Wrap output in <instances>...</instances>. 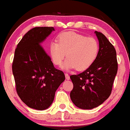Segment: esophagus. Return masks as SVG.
<instances>
[{
	"label": "esophagus",
	"mask_w": 130,
	"mask_h": 130,
	"mask_svg": "<svg viewBox=\"0 0 130 130\" xmlns=\"http://www.w3.org/2000/svg\"><path fill=\"white\" fill-rule=\"evenodd\" d=\"M65 77H66V80H70V76H69V75L68 73H66L65 74Z\"/></svg>",
	"instance_id": "34e87169"
}]
</instances>
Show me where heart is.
<instances>
[{"instance_id": "heart-1", "label": "heart", "mask_w": 130, "mask_h": 130, "mask_svg": "<svg viewBox=\"0 0 130 130\" xmlns=\"http://www.w3.org/2000/svg\"><path fill=\"white\" fill-rule=\"evenodd\" d=\"M99 49V43L95 38L69 31L60 34L57 41L50 43L48 52L52 61L56 66H61L66 56L68 59L64 63V69L76 68L78 71H84L94 62Z\"/></svg>"}]
</instances>
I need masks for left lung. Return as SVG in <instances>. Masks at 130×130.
<instances>
[{
	"instance_id": "1",
	"label": "left lung",
	"mask_w": 130,
	"mask_h": 130,
	"mask_svg": "<svg viewBox=\"0 0 130 130\" xmlns=\"http://www.w3.org/2000/svg\"><path fill=\"white\" fill-rule=\"evenodd\" d=\"M95 34L100 46L97 59L86 71L70 76L73 84L70 98L82 109L96 108L108 99L118 68L113 46L104 34L98 31Z\"/></svg>"
}]
</instances>
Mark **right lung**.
Returning <instances> with one entry per match:
<instances>
[{
	"label": "right lung",
	"instance_id": "1",
	"mask_svg": "<svg viewBox=\"0 0 130 130\" xmlns=\"http://www.w3.org/2000/svg\"><path fill=\"white\" fill-rule=\"evenodd\" d=\"M54 27H34L27 32L14 52L12 70L18 96L30 108L43 110L52 103L55 91L65 80L41 44Z\"/></svg>",
	"mask_w": 130,
	"mask_h": 130
}]
</instances>
